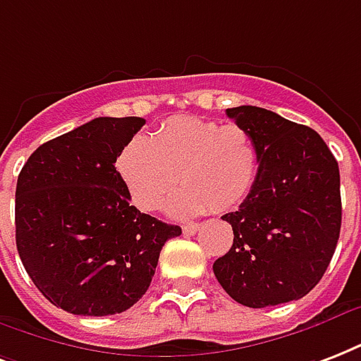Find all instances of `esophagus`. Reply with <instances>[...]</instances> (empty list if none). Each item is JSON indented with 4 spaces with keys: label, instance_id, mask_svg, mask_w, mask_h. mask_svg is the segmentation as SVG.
Masks as SVG:
<instances>
[{
    "label": "esophagus",
    "instance_id": "obj_1",
    "mask_svg": "<svg viewBox=\"0 0 361 361\" xmlns=\"http://www.w3.org/2000/svg\"><path fill=\"white\" fill-rule=\"evenodd\" d=\"M181 229H183V235H195L200 229V224H185Z\"/></svg>",
    "mask_w": 361,
    "mask_h": 361
}]
</instances>
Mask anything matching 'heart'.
Listing matches in <instances>:
<instances>
[{"label": "heart", "mask_w": 361, "mask_h": 361, "mask_svg": "<svg viewBox=\"0 0 361 361\" xmlns=\"http://www.w3.org/2000/svg\"><path fill=\"white\" fill-rule=\"evenodd\" d=\"M259 151L242 126L174 117L151 136L132 137L117 157V172L132 202L144 212L169 202L172 216L227 212L246 199L257 178Z\"/></svg>", "instance_id": "obj_1"}]
</instances>
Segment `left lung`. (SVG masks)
<instances>
[{"label": "left lung", "instance_id": "8db88e82", "mask_svg": "<svg viewBox=\"0 0 361 361\" xmlns=\"http://www.w3.org/2000/svg\"><path fill=\"white\" fill-rule=\"evenodd\" d=\"M254 137L257 178L238 210L221 219L233 246L214 274L252 309L301 299L324 276L341 233L339 164L320 134L255 106L227 109Z\"/></svg>", "mask_w": 361, "mask_h": 361}]
</instances>
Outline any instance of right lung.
I'll return each mask as SVG.
<instances>
[{
  "instance_id": "right-lung-1",
  "label": "right lung",
  "mask_w": 361,
  "mask_h": 361,
  "mask_svg": "<svg viewBox=\"0 0 361 361\" xmlns=\"http://www.w3.org/2000/svg\"><path fill=\"white\" fill-rule=\"evenodd\" d=\"M145 121L96 117L39 145L16 181V250L35 288L81 316L142 299L164 242L181 235L130 204L117 157Z\"/></svg>"
}]
</instances>
